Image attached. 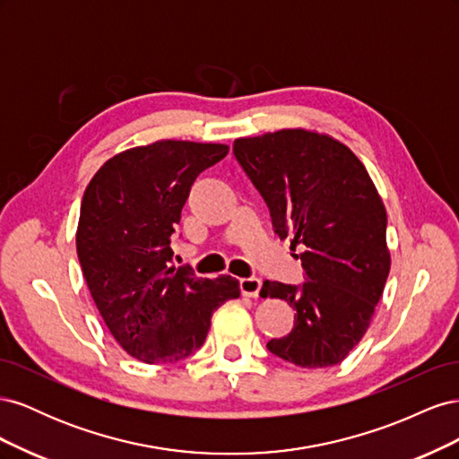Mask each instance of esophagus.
<instances>
[{
	"instance_id": "obj_1",
	"label": "esophagus",
	"mask_w": 459,
	"mask_h": 459,
	"mask_svg": "<svg viewBox=\"0 0 459 459\" xmlns=\"http://www.w3.org/2000/svg\"><path fill=\"white\" fill-rule=\"evenodd\" d=\"M239 287H241V293L245 297H258L260 293V287H262V281L258 280V277H243V280L239 281Z\"/></svg>"
}]
</instances>
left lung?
Listing matches in <instances>:
<instances>
[{
	"mask_svg": "<svg viewBox=\"0 0 459 459\" xmlns=\"http://www.w3.org/2000/svg\"><path fill=\"white\" fill-rule=\"evenodd\" d=\"M235 159L266 201L272 224L300 248L307 281H264L262 299L297 310L268 351L299 368L341 364L362 341L391 270L386 211L366 166L335 137L287 128L233 142Z\"/></svg>",
	"mask_w": 459,
	"mask_h": 459,
	"instance_id": "left-lung-1",
	"label": "left lung"
}]
</instances>
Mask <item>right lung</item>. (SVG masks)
<instances>
[{
  "instance_id": "right-lung-1",
  "label": "right lung",
  "mask_w": 459,
  "mask_h": 459,
  "mask_svg": "<svg viewBox=\"0 0 459 459\" xmlns=\"http://www.w3.org/2000/svg\"><path fill=\"white\" fill-rule=\"evenodd\" d=\"M224 143L160 140L132 147L95 172L80 206L76 253L110 335L145 364L201 349L216 308L239 299L231 275L170 266L172 233L195 178L228 155Z\"/></svg>"
}]
</instances>
